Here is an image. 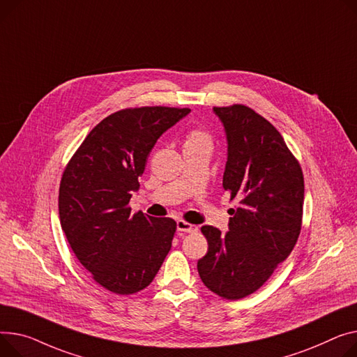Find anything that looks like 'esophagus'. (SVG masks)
I'll return each mask as SVG.
<instances>
[{"mask_svg":"<svg viewBox=\"0 0 357 357\" xmlns=\"http://www.w3.org/2000/svg\"><path fill=\"white\" fill-rule=\"evenodd\" d=\"M176 229H178L179 232H195V231H197V227L192 225V224H189V222H185V221L179 220V221H176Z\"/></svg>","mask_w":357,"mask_h":357,"instance_id":"34e87169","label":"esophagus"}]
</instances>
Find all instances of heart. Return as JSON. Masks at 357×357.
<instances>
[{"label":"heart","instance_id":"obj_1","mask_svg":"<svg viewBox=\"0 0 357 357\" xmlns=\"http://www.w3.org/2000/svg\"><path fill=\"white\" fill-rule=\"evenodd\" d=\"M211 144H212L211 136L206 132H204V130H192V132H189L185 145L208 146V148H211Z\"/></svg>","mask_w":357,"mask_h":357}]
</instances>
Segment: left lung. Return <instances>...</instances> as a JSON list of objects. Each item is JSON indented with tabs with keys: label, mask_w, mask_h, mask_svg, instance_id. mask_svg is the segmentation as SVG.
I'll list each match as a JSON object with an SVG mask.
<instances>
[{
	"label": "left lung",
	"mask_w": 357,
	"mask_h": 357,
	"mask_svg": "<svg viewBox=\"0 0 357 357\" xmlns=\"http://www.w3.org/2000/svg\"><path fill=\"white\" fill-rule=\"evenodd\" d=\"M227 144L222 186L238 201L228 231L204 225L208 252L198 273L215 294L238 300L257 291L293 251L301 229L304 178L280 132L252 109L213 107Z\"/></svg>",
	"instance_id": "8db88e82"
}]
</instances>
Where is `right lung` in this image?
<instances>
[{"label": "right lung", "mask_w": 357, "mask_h": 357, "mask_svg": "<svg viewBox=\"0 0 357 357\" xmlns=\"http://www.w3.org/2000/svg\"><path fill=\"white\" fill-rule=\"evenodd\" d=\"M191 109L136 107L116 112L86 136L66 166L59 215L82 266L102 287L133 294L148 287L172 247L176 222L129 201L156 140Z\"/></svg>", "instance_id": "right-lung-1"}]
</instances>
